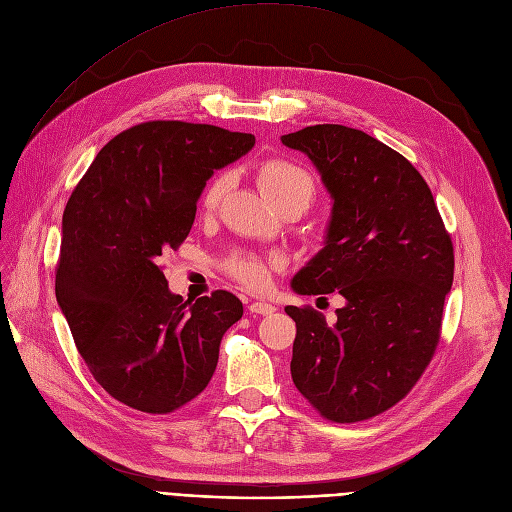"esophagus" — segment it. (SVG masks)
Masks as SVG:
<instances>
[{
  "label": "esophagus",
  "mask_w": 512,
  "mask_h": 512,
  "mask_svg": "<svg viewBox=\"0 0 512 512\" xmlns=\"http://www.w3.org/2000/svg\"><path fill=\"white\" fill-rule=\"evenodd\" d=\"M249 312H251V314H263V316H268V314H274V312H276V306L266 304V301H253V304L249 306Z\"/></svg>",
  "instance_id": "1"
}]
</instances>
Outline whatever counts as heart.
<instances>
[{"label":"heart","mask_w":512,"mask_h":512,"mask_svg":"<svg viewBox=\"0 0 512 512\" xmlns=\"http://www.w3.org/2000/svg\"><path fill=\"white\" fill-rule=\"evenodd\" d=\"M259 189L263 192L270 202H280L293 196H301L308 204L314 194V181L306 168L297 166L295 162L289 160H268L259 168L257 175ZM227 189V177L215 179L211 185H208L206 194H204V206L213 208L219 204L221 196ZM230 272L242 280L244 285H249L253 289H259L266 285L268 274H270V261L261 259L257 255H236L230 261Z\"/></svg>","instance_id":"1"}]
</instances>
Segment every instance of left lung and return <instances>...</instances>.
Wrapping results in <instances>:
<instances>
[{"instance_id": "left-lung-1", "label": "left lung", "mask_w": 512, "mask_h": 512, "mask_svg": "<svg viewBox=\"0 0 512 512\" xmlns=\"http://www.w3.org/2000/svg\"><path fill=\"white\" fill-rule=\"evenodd\" d=\"M280 141L310 158L331 196L323 249L291 289L346 301L333 325L285 308L297 325L293 384L327 420H369L403 399L437 348L451 238L422 175L367 132L316 124Z\"/></svg>"}]
</instances>
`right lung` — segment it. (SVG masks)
<instances>
[{
    "mask_svg": "<svg viewBox=\"0 0 512 512\" xmlns=\"http://www.w3.org/2000/svg\"><path fill=\"white\" fill-rule=\"evenodd\" d=\"M253 145V135L211 124L132 126L99 151L65 206L56 301L94 380L132 409L170 413L192 401L242 318L227 291L183 301L158 257L187 238L215 170Z\"/></svg>",
    "mask_w": 512,
    "mask_h": 512,
    "instance_id": "obj_1",
    "label": "right lung"
}]
</instances>
